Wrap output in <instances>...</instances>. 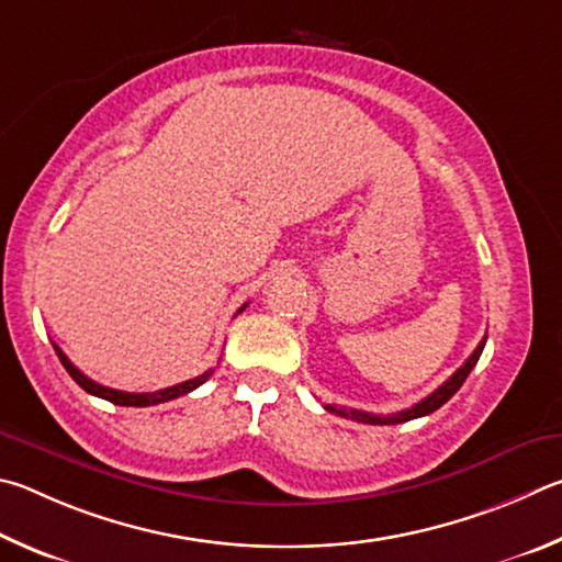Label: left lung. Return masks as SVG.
Segmentation results:
<instances>
[{
    "mask_svg": "<svg viewBox=\"0 0 562 562\" xmlns=\"http://www.w3.org/2000/svg\"><path fill=\"white\" fill-rule=\"evenodd\" d=\"M486 346V338L479 342L476 350L471 352L469 360L461 366L454 375H451L445 385H439L431 395H427L417 405H412L409 409H402L397 415H370V412H360V409H350V407H336V405H326L328 412H336L338 417H346V419H356V422H366V425H400V422H409V419H417V417H427L431 412L439 409L445 402H449L451 397L457 395V390L464 385V380L469 378V372L474 370V366L481 358V352H484Z\"/></svg>",
    "mask_w": 562,
    "mask_h": 562,
    "instance_id": "obj_1",
    "label": "left lung"
}]
</instances>
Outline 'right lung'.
I'll return each mask as SVG.
<instances>
[{
  "label": "right lung",
  "mask_w": 562,
  "mask_h": 562,
  "mask_svg": "<svg viewBox=\"0 0 562 562\" xmlns=\"http://www.w3.org/2000/svg\"><path fill=\"white\" fill-rule=\"evenodd\" d=\"M246 308V303L239 308V313ZM58 360H61V366L66 368L68 375H71L78 385H81L88 395H95V397H103L108 402H113V405H121V407H150V405H160V402H167V400H175L180 395H187V392H192L202 385V382H206L212 378V370L202 372L200 378L194 380H184L180 382V385H172V387H165V390H157V392H123V390H113V387H105V385H98V382H93L91 378H86L81 370H78L71 360H68L64 356V350L54 346Z\"/></svg>",
  "instance_id": "1"
}]
</instances>
